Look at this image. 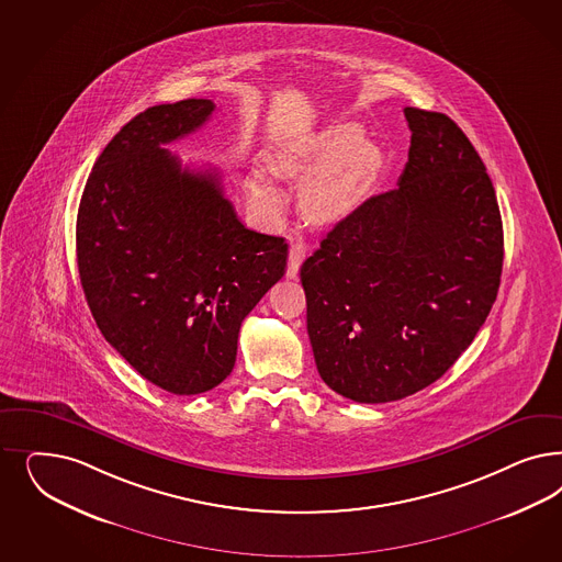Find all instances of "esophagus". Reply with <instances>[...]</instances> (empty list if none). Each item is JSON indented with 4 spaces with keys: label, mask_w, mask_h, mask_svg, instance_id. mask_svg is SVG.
<instances>
[{
    "label": "esophagus",
    "mask_w": 562,
    "mask_h": 562,
    "mask_svg": "<svg viewBox=\"0 0 562 562\" xmlns=\"http://www.w3.org/2000/svg\"><path fill=\"white\" fill-rule=\"evenodd\" d=\"M304 258H306V246L302 244V241H295V244H291L290 248V260H288V279H293L297 271H300V267H302V262H304Z\"/></svg>",
    "instance_id": "obj_1"
}]
</instances>
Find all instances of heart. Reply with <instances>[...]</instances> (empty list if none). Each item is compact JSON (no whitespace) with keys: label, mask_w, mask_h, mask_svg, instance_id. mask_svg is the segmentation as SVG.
I'll return each instance as SVG.
<instances>
[{"label":"heart","mask_w":562,"mask_h":562,"mask_svg":"<svg viewBox=\"0 0 562 562\" xmlns=\"http://www.w3.org/2000/svg\"><path fill=\"white\" fill-rule=\"evenodd\" d=\"M382 167L381 148L363 143L358 126H337L293 145L277 159V169L293 178L314 176L304 188V209L321 223L349 215L368 194ZM252 202L267 215L279 217L285 199L262 171L250 178Z\"/></svg>","instance_id":"obj_1"}]
</instances>
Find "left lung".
<instances>
[{
    "label": "left lung",
    "instance_id": "8db88e82",
    "mask_svg": "<svg viewBox=\"0 0 562 562\" xmlns=\"http://www.w3.org/2000/svg\"><path fill=\"white\" fill-rule=\"evenodd\" d=\"M397 188L341 218L302 265L321 379L358 403L438 381L486 323L503 272L494 186L445 113L405 108Z\"/></svg>",
    "mask_w": 562,
    "mask_h": 562
}]
</instances>
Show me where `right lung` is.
Returning a JSON list of instances; mask_svg holds the SVG:
<instances>
[{
	"instance_id": "add662e5",
	"label": "right lung",
	"mask_w": 562,
	"mask_h": 562,
	"mask_svg": "<svg viewBox=\"0 0 562 562\" xmlns=\"http://www.w3.org/2000/svg\"><path fill=\"white\" fill-rule=\"evenodd\" d=\"M211 99L155 105L99 155L76 218L92 318L143 379L199 395L236 363L244 318L285 274L288 244L244 227L213 169L181 167L169 145L199 130Z\"/></svg>"
}]
</instances>
